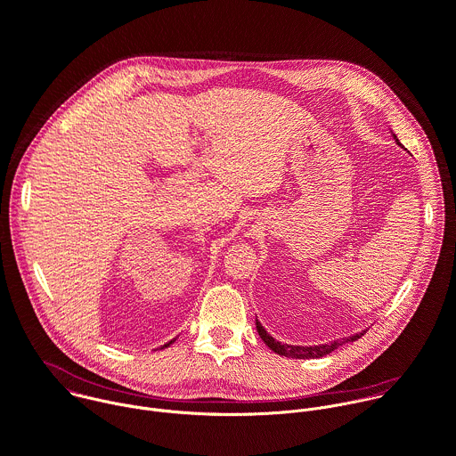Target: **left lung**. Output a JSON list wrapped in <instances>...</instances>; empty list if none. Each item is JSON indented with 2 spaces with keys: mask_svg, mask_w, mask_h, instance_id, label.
<instances>
[{
  "mask_svg": "<svg viewBox=\"0 0 456 456\" xmlns=\"http://www.w3.org/2000/svg\"><path fill=\"white\" fill-rule=\"evenodd\" d=\"M397 142H399V139H397ZM256 328H257V333H259L261 340H263L273 353H277V354H281V356H286V358H295V360H315V358H322V356L333 353L335 349H338L340 346H344V344H347V342H354V340H358V338H362V337L365 335V331H363V333H356V335H353V337L342 338V340H335V342H331V344L305 347V346H288V344H281V342L273 340V338L263 330V326H261L257 321H256Z\"/></svg>",
  "mask_w": 456,
  "mask_h": 456,
  "instance_id": "8db88e82",
  "label": "left lung"
}]
</instances>
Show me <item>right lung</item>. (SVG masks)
I'll use <instances>...</instances> for the list:
<instances>
[{
    "label": "right lung",
    "mask_w": 456,
    "mask_h": 456,
    "mask_svg": "<svg viewBox=\"0 0 456 456\" xmlns=\"http://www.w3.org/2000/svg\"><path fill=\"white\" fill-rule=\"evenodd\" d=\"M170 344H172V342H170ZM170 344H167V346H165V347H168V346H170Z\"/></svg>",
    "instance_id": "1"
}]
</instances>
